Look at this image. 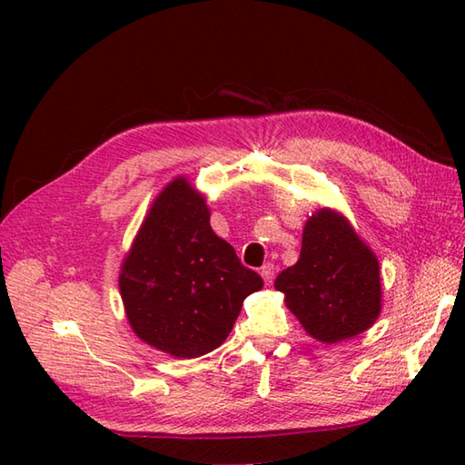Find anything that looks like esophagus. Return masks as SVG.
I'll return each mask as SVG.
<instances>
[{
  "instance_id": "34e87169",
  "label": "esophagus",
  "mask_w": 465,
  "mask_h": 465,
  "mask_svg": "<svg viewBox=\"0 0 465 465\" xmlns=\"http://www.w3.org/2000/svg\"><path fill=\"white\" fill-rule=\"evenodd\" d=\"M260 273H262V278H263L265 285H272V282H273V275H275V268H273V263H265L263 268L260 270Z\"/></svg>"
}]
</instances>
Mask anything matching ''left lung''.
<instances>
[{
  "mask_svg": "<svg viewBox=\"0 0 465 465\" xmlns=\"http://www.w3.org/2000/svg\"><path fill=\"white\" fill-rule=\"evenodd\" d=\"M273 288L302 328L323 343L355 338L381 312L378 255L348 217L330 207L305 222L300 260L275 278Z\"/></svg>",
  "mask_w": 465,
  "mask_h": 465,
  "instance_id": "left-lung-1",
  "label": "left lung"
}]
</instances>
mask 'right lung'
<instances>
[{
    "instance_id": "1",
    "label": "right lung",
    "mask_w": 465,
    "mask_h": 465,
    "mask_svg": "<svg viewBox=\"0 0 465 465\" xmlns=\"http://www.w3.org/2000/svg\"><path fill=\"white\" fill-rule=\"evenodd\" d=\"M263 280L210 225L205 195L175 177L157 193L120 268L125 318L143 343L200 358L230 335Z\"/></svg>"
}]
</instances>
